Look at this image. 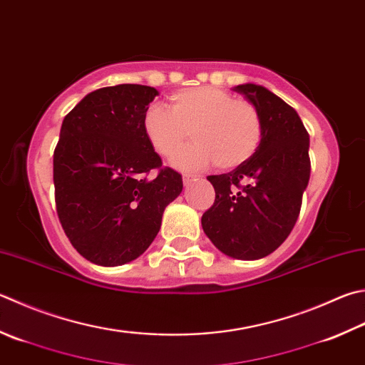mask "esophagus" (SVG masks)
I'll use <instances>...</instances> for the list:
<instances>
[{
    "label": "esophagus",
    "mask_w": 365,
    "mask_h": 365,
    "mask_svg": "<svg viewBox=\"0 0 365 365\" xmlns=\"http://www.w3.org/2000/svg\"><path fill=\"white\" fill-rule=\"evenodd\" d=\"M195 178H197V176H194V175H184V176H182L184 185H189L192 181H195Z\"/></svg>",
    "instance_id": "34e87169"
}]
</instances>
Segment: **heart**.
Listing matches in <instances>:
<instances>
[{"label": "heart", "instance_id": "b5f03b06", "mask_svg": "<svg viewBox=\"0 0 365 365\" xmlns=\"http://www.w3.org/2000/svg\"><path fill=\"white\" fill-rule=\"evenodd\" d=\"M141 125L162 157L175 154L191 132L196 143L173 159L182 170H202L212 162L221 170L237 168L256 154L264 133L256 105L212 86L181 88L170 97V109L154 103Z\"/></svg>", "mask_w": 365, "mask_h": 365}]
</instances>
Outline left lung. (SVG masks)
Returning <instances> with one entry per match:
<instances>
[{
  "label": "left lung",
  "mask_w": 365,
  "mask_h": 365,
  "mask_svg": "<svg viewBox=\"0 0 365 365\" xmlns=\"http://www.w3.org/2000/svg\"><path fill=\"white\" fill-rule=\"evenodd\" d=\"M235 91L259 109L262 141L230 173L206 178L216 198L202 227L219 251L254 260L283 245L297 222L312 171L310 136L295 109L265 87L243 84Z\"/></svg>",
  "instance_id": "obj_1"
}]
</instances>
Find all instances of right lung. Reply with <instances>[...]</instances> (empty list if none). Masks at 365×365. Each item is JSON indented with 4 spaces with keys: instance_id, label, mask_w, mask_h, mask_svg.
<instances>
[{
    "instance_id": "add662e5",
    "label": "right lung",
    "mask_w": 365,
    "mask_h": 365,
    "mask_svg": "<svg viewBox=\"0 0 365 365\" xmlns=\"http://www.w3.org/2000/svg\"><path fill=\"white\" fill-rule=\"evenodd\" d=\"M159 92L140 84L103 87L65 115L53 150L55 206L68 240L103 267L127 264L160 230L182 176L163 167L143 132Z\"/></svg>"
}]
</instances>
